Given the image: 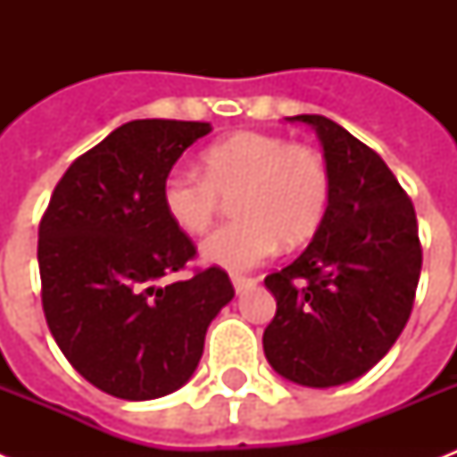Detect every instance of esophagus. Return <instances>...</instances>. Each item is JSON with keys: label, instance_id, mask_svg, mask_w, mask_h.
Masks as SVG:
<instances>
[{"label": "esophagus", "instance_id": "esophagus-1", "mask_svg": "<svg viewBox=\"0 0 457 457\" xmlns=\"http://www.w3.org/2000/svg\"><path fill=\"white\" fill-rule=\"evenodd\" d=\"M258 279L256 278H246V275H232V285H235L237 294L246 292V289H251V287L256 285Z\"/></svg>", "mask_w": 457, "mask_h": 457}]
</instances>
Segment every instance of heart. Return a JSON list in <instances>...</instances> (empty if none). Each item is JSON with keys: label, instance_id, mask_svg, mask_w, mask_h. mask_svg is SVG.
Wrapping results in <instances>:
<instances>
[{"label": "heart", "instance_id": "1", "mask_svg": "<svg viewBox=\"0 0 457 457\" xmlns=\"http://www.w3.org/2000/svg\"><path fill=\"white\" fill-rule=\"evenodd\" d=\"M201 172L172 168L161 185L168 218L187 235H204L235 199L237 220L208 237L201 256L228 270L263 263L285 242H305L329 204L325 158L305 145L265 132H237L201 154Z\"/></svg>", "mask_w": 457, "mask_h": 457}]
</instances>
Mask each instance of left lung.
<instances>
[{"label": "left lung", "mask_w": 457, "mask_h": 457, "mask_svg": "<svg viewBox=\"0 0 457 457\" xmlns=\"http://www.w3.org/2000/svg\"><path fill=\"white\" fill-rule=\"evenodd\" d=\"M287 120L315 130L332 189L312 242L265 278L278 312L263 351L285 379L327 389L389 353L411 318L422 246L412 201L379 154L325 116Z\"/></svg>", "instance_id": "left-lung-1"}]
</instances>
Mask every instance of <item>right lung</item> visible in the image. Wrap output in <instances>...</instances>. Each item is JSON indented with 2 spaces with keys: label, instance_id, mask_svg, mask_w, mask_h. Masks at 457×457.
Wrapping results in <instances>:
<instances>
[{
  "label": "right lung",
  "instance_id": "add662e5",
  "mask_svg": "<svg viewBox=\"0 0 457 457\" xmlns=\"http://www.w3.org/2000/svg\"><path fill=\"white\" fill-rule=\"evenodd\" d=\"M211 132L194 120H130L75 158L39 222L46 325L68 362L96 389L152 401L194 375L211 320L235 296L206 268L165 282L194 256L168 218L163 178Z\"/></svg>",
  "mask_w": 457,
  "mask_h": 457
}]
</instances>
